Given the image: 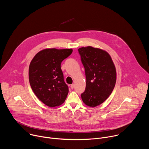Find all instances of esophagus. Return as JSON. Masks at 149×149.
I'll return each mask as SVG.
<instances>
[{
  "mask_svg": "<svg viewBox=\"0 0 149 149\" xmlns=\"http://www.w3.org/2000/svg\"><path fill=\"white\" fill-rule=\"evenodd\" d=\"M74 86H74V84H71V88L72 89H73V88H74Z\"/></svg>",
  "mask_w": 149,
  "mask_h": 149,
  "instance_id": "obj_1",
  "label": "esophagus"
}]
</instances>
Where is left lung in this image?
<instances>
[{"instance_id":"1","label":"left lung","mask_w":149,"mask_h":149,"mask_svg":"<svg viewBox=\"0 0 149 149\" xmlns=\"http://www.w3.org/2000/svg\"><path fill=\"white\" fill-rule=\"evenodd\" d=\"M85 69L86 87L81 94L83 102L94 107L111 94L116 82V71L110 55L92 47L78 49Z\"/></svg>"}]
</instances>
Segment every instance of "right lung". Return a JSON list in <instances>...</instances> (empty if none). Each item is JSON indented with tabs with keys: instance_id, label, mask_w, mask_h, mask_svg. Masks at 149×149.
Listing matches in <instances>:
<instances>
[{
	"instance_id": "add662e5",
	"label": "right lung",
	"mask_w": 149,
	"mask_h": 149,
	"mask_svg": "<svg viewBox=\"0 0 149 149\" xmlns=\"http://www.w3.org/2000/svg\"><path fill=\"white\" fill-rule=\"evenodd\" d=\"M72 52V49H45L36 54L31 62L29 79L32 90L50 107L62 104L68 94L61 64Z\"/></svg>"
}]
</instances>
